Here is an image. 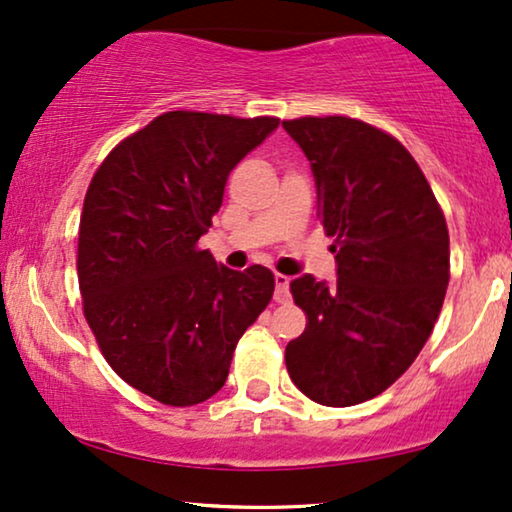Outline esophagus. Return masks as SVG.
Segmentation results:
<instances>
[{
	"mask_svg": "<svg viewBox=\"0 0 512 512\" xmlns=\"http://www.w3.org/2000/svg\"><path fill=\"white\" fill-rule=\"evenodd\" d=\"M275 300L277 303H286L289 300V284H291V277L289 275H282V272H277L275 275Z\"/></svg>",
	"mask_w": 512,
	"mask_h": 512,
	"instance_id": "34e87169",
	"label": "esophagus"
}]
</instances>
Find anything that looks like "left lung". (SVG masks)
<instances>
[{
    "mask_svg": "<svg viewBox=\"0 0 512 512\" xmlns=\"http://www.w3.org/2000/svg\"><path fill=\"white\" fill-rule=\"evenodd\" d=\"M282 125L310 160L338 263L333 284L291 282L307 326L286 345V370L307 398L347 408L382 394L422 352L450 282V235L398 139L347 116Z\"/></svg>",
    "mask_w": 512,
    "mask_h": 512,
    "instance_id": "left-lung-1",
    "label": "left lung"
}]
</instances>
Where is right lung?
<instances>
[{
  "instance_id": "right-lung-1",
  "label": "right lung",
  "mask_w": 512,
  "mask_h": 512,
  "mask_svg": "<svg viewBox=\"0 0 512 512\" xmlns=\"http://www.w3.org/2000/svg\"><path fill=\"white\" fill-rule=\"evenodd\" d=\"M279 118L167 111L97 167L79 226L83 314L118 377L188 408L226 384L242 333L268 307L275 277L216 263L198 240L228 174Z\"/></svg>"
}]
</instances>
